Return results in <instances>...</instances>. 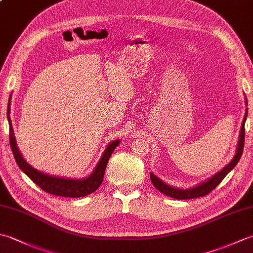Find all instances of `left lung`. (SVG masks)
<instances>
[{
  "label": "left lung",
  "mask_w": 253,
  "mask_h": 253,
  "mask_svg": "<svg viewBox=\"0 0 253 253\" xmlns=\"http://www.w3.org/2000/svg\"><path fill=\"white\" fill-rule=\"evenodd\" d=\"M246 104H248V102L247 101H246ZM247 114H248V110L246 111L245 118L243 121V124H241L238 147H237V150H236L235 157L226 166H225L223 169H221V171H218V173L212 176L211 178H209L208 180L201 182L200 185H198L193 188H189V189H180V188L171 187L168 184H165L163 180H161L159 177L155 176L153 173H150V179H151L154 187L162 193H164L165 196L177 199V200L200 198L203 196H207L208 193L211 192L214 188H216V186L219 184V182H221L225 178V176H226L229 171L235 168L236 164L239 162L241 155H243L244 146H245V123L247 120Z\"/></svg>",
  "instance_id": "8db88e82"
}]
</instances>
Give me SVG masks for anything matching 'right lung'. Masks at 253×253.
I'll return each instance as SVG.
<instances>
[{"label": "right lung", "mask_w": 253, "mask_h": 253, "mask_svg": "<svg viewBox=\"0 0 253 253\" xmlns=\"http://www.w3.org/2000/svg\"><path fill=\"white\" fill-rule=\"evenodd\" d=\"M9 103H10V96H9L8 107H7L10 148H12L14 158L16 160V163L18 164L19 169L23 170L24 173L35 182V184L39 186L42 190H44L47 193H51V195H55L60 197H68V198L84 197L98 189V188L101 186L102 181H103L104 171L106 169L107 162H109V159L111 158L112 153L114 152L115 148L118 146V143H120V140L112 141L109 146L106 147L105 151L103 152V155L101 157L98 165L95 166L94 170L90 174V176L85 177V178L71 179V178H63V177L50 176L32 168V166L27 163L24 160V158L21 157V154L17 148V143H16V139L14 136V130L12 126V121H10V116H9V112H10Z\"/></svg>", "instance_id": "add662e5"}]
</instances>
